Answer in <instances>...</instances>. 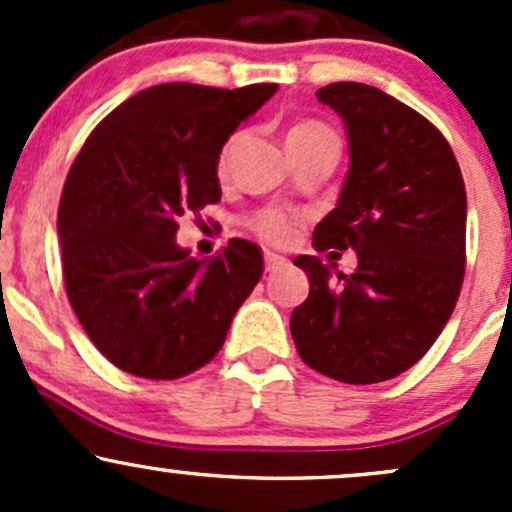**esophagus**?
Listing matches in <instances>:
<instances>
[{
    "mask_svg": "<svg viewBox=\"0 0 512 512\" xmlns=\"http://www.w3.org/2000/svg\"><path fill=\"white\" fill-rule=\"evenodd\" d=\"M282 267H287L285 257L275 255V252H267V255H265V270L267 272H277V270H282Z\"/></svg>",
    "mask_w": 512,
    "mask_h": 512,
    "instance_id": "obj_1",
    "label": "esophagus"
}]
</instances>
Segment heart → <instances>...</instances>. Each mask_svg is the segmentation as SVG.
Segmentation results:
<instances>
[{
    "label": "heart",
    "mask_w": 512,
    "mask_h": 512,
    "mask_svg": "<svg viewBox=\"0 0 512 512\" xmlns=\"http://www.w3.org/2000/svg\"><path fill=\"white\" fill-rule=\"evenodd\" d=\"M312 138H334V136L329 128L319 126V123H297V126L287 133V141H312ZM230 146L225 148L223 160L227 158V153H230ZM299 223H302V220H299L297 215L287 213V210L282 208H262L247 218V227L252 230V235H257L262 242H267V245L272 247L289 245L294 232H297Z\"/></svg>",
    "instance_id": "1"
}]
</instances>
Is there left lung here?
Here are the masks:
<instances>
[{
  "instance_id": "1",
  "label": "left lung",
  "mask_w": 512,
  "mask_h": 512,
  "mask_svg": "<svg viewBox=\"0 0 512 512\" xmlns=\"http://www.w3.org/2000/svg\"><path fill=\"white\" fill-rule=\"evenodd\" d=\"M317 98L344 118L352 163L312 245L352 247L359 265L332 275L319 257H297L309 297L289 332L319 374L376 384L411 369L451 319L466 272V185L443 133L406 103L356 81Z\"/></svg>"
}]
</instances>
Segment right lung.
Returning a JSON list of instances; mask_svg holds the SVG:
<instances>
[{
  "label": "right lung",
  "mask_w": 512,
  "mask_h": 512,
  "mask_svg": "<svg viewBox=\"0 0 512 512\" xmlns=\"http://www.w3.org/2000/svg\"><path fill=\"white\" fill-rule=\"evenodd\" d=\"M277 91L160 84L91 131L59 203L69 302L96 349L143 379H180L223 347L260 282V247L232 237L213 260L175 245L178 220L220 200L225 141Z\"/></svg>",
  "instance_id": "right-lung-1"
}]
</instances>
